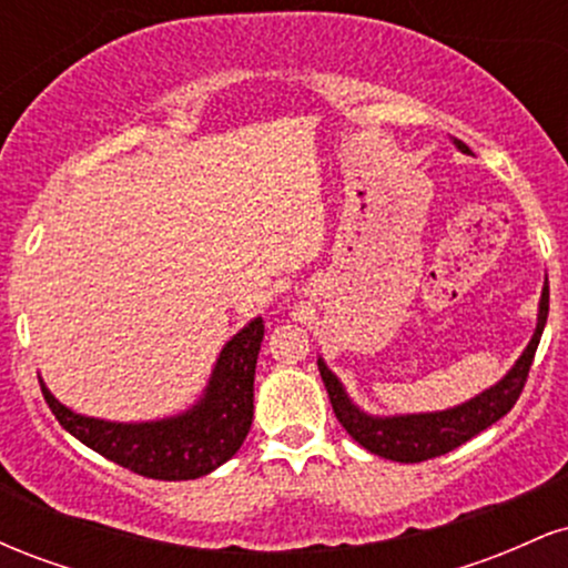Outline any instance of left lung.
Segmentation results:
<instances>
[{"label":"left lung","mask_w":568,"mask_h":568,"mask_svg":"<svg viewBox=\"0 0 568 568\" xmlns=\"http://www.w3.org/2000/svg\"><path fill=\"white\" fill-rule=\"evenodd\" d=\"M454 146L459 152H470L459 139H454ZM547 306H550V288H547V277L542 285V296H539V310H537V328H534L531 342L526 344V349L520 352L518 361L513 363V368L497 384L478 393L470 400L459 403L454 408L443 410H425V414H395V416H376L368 414L352 400L347 389L338 376L325 366L323 357H317V368H321L323 384L328 389L331 406H334L336 419L342 422V427L361 443L363 448H368L371 454H379L384 459L393 462H425L433 456L454 452L456 446L475 438L478 433H484L486 427H491L494 422H499L518 400L520 389H524L526 376H529L534 352L539 347V338H542L545 323H547Z\"/></svg>","instance_id":"1"}]
</instances>
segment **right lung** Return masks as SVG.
<instances>
[{"instance_id":"right-lung-1","label":"right lung","mask_w":568,"mask_h":568,"mask_svg":"<svg viewBox=\"0 0 568 568\" xmlns=\"http://www.w3.org/2000/svg\"><path fill=\"white\" fill-rule=\"evenodd\" d=\"M264 323L253 317L224 344L205 389L186 410L149 422H112L63 406L42 384L67 433L120 467L154 480H194L230 462L253 422V379Z\"/></svg>"}]
</instances>
